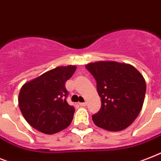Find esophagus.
<instances>
[{
  "mask_svg": "<svg viewBox=\"0 0 161 161\" xmlns=\"http://www.w3.org/2000/svg\"><path fill=\"white\" fill-rule=\"evenodd\" d=\"M79 105L82 107H86L87 106V103H79Z\"/></svg>",
  "mask_w": 161,
  "mask_h": 161,
  "instance_id": "34e87169",
  "label": "esophagus"
}]
</instances>
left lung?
Segmentation results:
<instances>
[{"instance_id": "8db88e82", "label": "left lung", "mask_w": 161, "mask_h": 161, "mask_svg": "<svg viewBox=\"0 0 161 161\" xmlns=\"http://www.w3.org/2000/svg\"><path fill=\"white\" fill-rule=\"evenodd\" d=\"M85 67L96 80L102 101L100 110L92 117L95 125L111 131L126 129L143 106L146 91L143 76L131 65L117 62L100 61Z\"/></svg>"}]
</instances>
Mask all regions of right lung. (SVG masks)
<instances>
[{"mask_svg":"<svg viewBox=\"0 0 161 161\" xmlns=\"http://www.w3.org/2000/svg\"><path fill=\"white\" fill-rule=\"evenodd\" d=\"M76 66L58 67L25 83L19 94V107L26 121L45 134H54L70 125L74 108L67 103L65 83Z\"/></svg>","mask_w":161,"mask_h":161,"instance_id":"add662e5","label":"right lung"}]
</instances>
